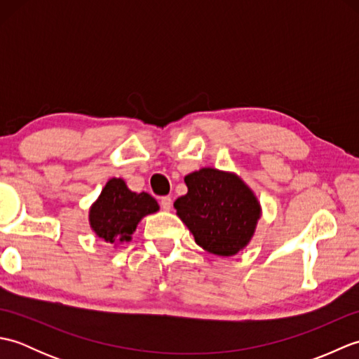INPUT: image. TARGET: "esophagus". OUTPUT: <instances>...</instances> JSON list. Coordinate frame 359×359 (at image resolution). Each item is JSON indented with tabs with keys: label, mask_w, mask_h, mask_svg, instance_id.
Masks as SVG:
<instances>
[{
	"label": "esophagus",
	"mask_w": 359,
	"mask_h": 359,
	"mask_svg": "<svg viewBox=\"0 0 359 359\" xmlns=\"http://www.w3.org/2000/svg\"><path fill=\"white\" fill-rule=\"evenodd\" d=\"M160 207H162L165 211H170L172 208V199L170 196H163L162 199H160Z\"/></svg>",
	"instance_id": "1"
}]
</instances>
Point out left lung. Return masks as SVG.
<instances>
[{"label": "left lung", "mask_w": 359, "mask_h": 359, "mask_svg": "<svg viewBox=\"0 0 359 359\" xmlns=\"http://www.w3.org/2000/svg\"><path fill=\"white\" fill-rule=\"evenodd\" d=\"M188 193L174 202L177 216L208 253L233 256L247 247L261 217L255 193L233 172L202 168L185 177Z\"/></svg>", "instance_id": "8db88e82"}]
</instances>
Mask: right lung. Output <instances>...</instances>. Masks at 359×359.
I'll return each mask as SVG.
<instances>
[{"label":"right lung","instance_id":"add662e5","mask_svg":"<svg viewBox=\"0 0 359 359\" xmlns=\"http://www.w3.org/2000/svg\"><path fill=\"white\" fill-rule=\"evenodd\" d=\"M158 210L148 193H134L123 179H111L89 210V224L98 238L109 243L129 242L142 217Z\"/></svg>","mask_w":359,"mask_h":359}]
</instances>
